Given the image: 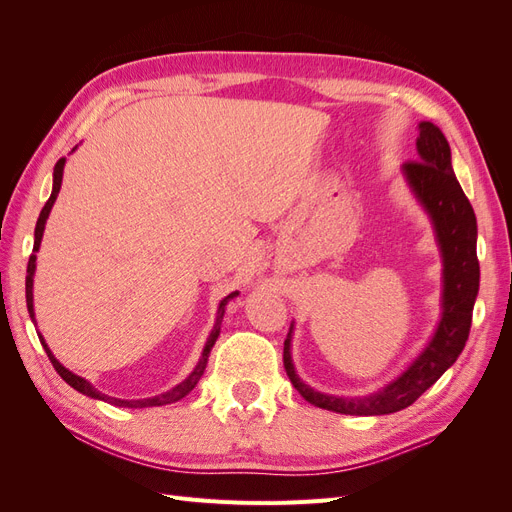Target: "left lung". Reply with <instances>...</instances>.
<instances>
[{
	"mask_svg": "<svg viewBox=\"0 0 512 512\" xmlns=\"http://www.w3.org/2000/svg\"><path fill=\"white\" fill-rule=\"evenodd\" d=\"M418 160H408L404 173L414 194L421 200L436 226L438 243L444 258V299L442 320L425 352L380 393L363 399L331 397L309 389L294 374L290 359V333L284 342V367L294 389L312 406L339 412L376 416L399 412L421 397L444 371L451 367L468 342L472 327V309L478 294V258H476V215L468 196L451 166V147L444 134L431 121L418 123Z\"/></svg>",
	"mask_w": 512,
	"mask_h": 512,
	"instance_id": "1",
	"label": "left lung"
}]
</instances>
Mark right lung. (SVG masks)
<instances>
[{
  "mask_svg": "<svg viewBox=\"0 0 512 512\" xmlns=\"http://www.w3.org/2000/svg\"><path fill=\"white\" fill-rule=\"evenodd\" d=\"M64 164H66V158H61L57 164H55V173H53V192H51V198L46 200V205L42 207V211H40V218H38V222H36V239H34V254L29 256V262H27V277H25V299H27V309H29V316L34 318V292H32V288H34V269H36V252H38V247H40V241H42V232H44V224H46V218H49V213H51V207H53V203H55V198H57V194H59V188H61V177H64ZM237 292H232V294H228V297L220 303V307H218V320H215V327H213V331H211V335H209V339H207V344H205V350H203V356H200V361H198V365L194 367V371L192 374L185 378L181 384H177L175 389H170L168 393H162V395H156V397H149V399H115V397H108V395H102L100 391H96L94 386H91L85 378H81V376H76V374H72V371H68L64 365H61L55 356L51 354V350H49V346L44 344V339H42V335H38L40 337V342H42V346H44V350H46V354H49V361L53 363V367H55V371L57 374L64 378L72 389H76L79 393H83V395H89V397H94V399H102V401H108V404H113V406H119V408H151V406H166V404H173V401H179V399H183L185 395H188L194 386L198 384V380H200V376H203V371H205V367H207V359H209V354H211V348H213V344H215V339H218V335H220V324H222V318H224V307H226V303L235 297Z\"/></svg>",
  "mask_w": 512,
  "mask_h": 512,
  "instance_id": "1",
  "label": "right lung"
}]
</instances>
